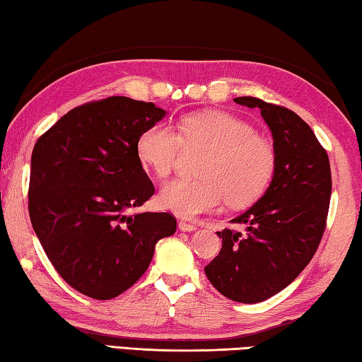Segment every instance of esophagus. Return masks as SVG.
<instances>
[{
    "label": "esophagus",
    "mask_w": 362,
    "mask_h": 362,
    "mask_svg": "<svg viewBox=\"0 0 362 362\" xmlns=\"http://www.w3.org/2000/svg\"><path fill=\"white\" fill-rule=\"evenodd\" d=\"M179 228H180L182 231H194V230H196V225L188 223V222H183V220H180V222H179Z\"/></svg>",
    "instance_id": "esophagus-1"
}]
</instances>
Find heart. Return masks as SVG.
<instances>
[{
	"label": "heart",
	"mask_w": 362,
	"mask_h": 362,
	"mask_svg": "<svg viewBox=\"0 0 362 362\" xmlns=\"http://www.w3.org/2000/svg\"><path fill=\"white\" fill-rule=\"evenodd\" d=\"M187 148L206 150L198 168L199 179H177L166 183L158 203L183 218L204 212L254 204L267 192L276 170V150L272 140L257 134L240 116L222 110L189 113L177 122V132L153 124L136 144L142 166L159 179L169 177Z\"/></svg>",
	"instance_id": "1"
}]
</instances>
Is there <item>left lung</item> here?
I'll use <instances>...</instances> for the list:
<instances>
[{"label": "left lung", "instance_id": "obj_1", "mask_svg": "<svg viewBox=\"0 0 362 362\" xmlns=\"http://www.w3.org/2000/svg\"><path fill=\"white\" fill-rule=\"evenodd\" d=\"M236 103L259 108L273 134L276 170L265 194L231 223L246 233L217 231L222 249L204 272L226 298L259 303L289 286L313 259L326 230L332 192L327 151L292 110L257 97Z\"/></svg>", "mask_w": 362, "mask_h": 362}]
</instances>
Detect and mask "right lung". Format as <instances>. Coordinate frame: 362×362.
<instances>
[{
    "mask_svg": "<svg viewBox=\"0 0 362 362\" xmlns=\"http://www.w3.org/2000/svg\"><path fill=\"white\" fill-rule=\"evenodd\" d=\"M166 115L151 102L113 95L70 110L36 140L28 212L57 273L97 300L136 284L155 244L175 233L168 212H136L155 187L136 144Z\"/></svg>",
    "mask_w": 362,
    "mask_h": 362,
    "instance_id": "right-lung-1",
    "label": "right lung"
}]
</instances>
